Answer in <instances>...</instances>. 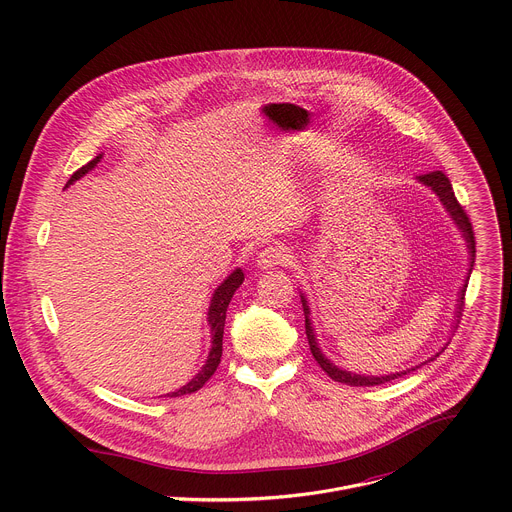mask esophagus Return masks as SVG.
Listing matches in <instances>:
<instances>
[{
	"label": "esophagus",
	"mask_w": 512,
	"mask_h": 512,
	"mask_svg": "<svg viewBox=\"0 0 512 512\" xmlns=\"http://www.w3.org/2000/svg\"><path fill=\"white\" fill-rule=\"evenodd\" d=\"M289 251L281 245H269L265 247L259 255H257V267L261 269H273V267H279V265H287L289 261Z\"/></svg>",
	"instance_id": "34e87169"
}]
</instances>
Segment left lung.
I'll return each mask as SVG.
<instances>
[{"label": "left lung", "mask_w": 512, "mask_h": 512, "mask_svg": "<svg viewBox=\"0 0 512 512\" xmlns=\"http://www.w3.org/2000/svg\"><path fill=\"white\" fill-rule=\"evenodd\" d=\"M417 180L425 186H429L437 196H440V200L444 202V206L448 208V212L452 214L454 223L460 227V231L464 233V239L468 243V249H470V271L474 267V257H476V241H474V231H472V223L470 218L464 210V206L458 202L456 194H454V188H452V182L448 180V176L440 170L435 172H429V174H421L417 176ZM466 287L462 289V296L460 300H464V294H466ZM302 306H304V314H306V336H308V344H310V350H312V356L316 358V362L322 367V371L332 379V381H338V383H344V385H350V387H375V385H383L387 381H393V379H399L403 375H407L409 371H403V373H395V375H385V377H362V375H352L348 371H342L338 369L336 364H332L324 354L322 350L318 348V342H316V336H314V330H312V322H310V308H308V302L306 298L302 296ZM462 310V308H460ZM460 314V312H458ZM437 356V354H435ZM433 360V358H431ZM417 369V367H415ZM413 369V371H415Z\"/></svg>", "instance_id": "1"}]
</instances>
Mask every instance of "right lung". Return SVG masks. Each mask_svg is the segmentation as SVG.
Masks as SVG:
<instances>
[{
	"mask_svg": "<svg viewBox=\"0 0 512 512\" xmlns=\"http://www.w3.org/2000/svg\"><path fill=\"white\" fill-rule=\"evenodd\" d=\"M101 162V156H97L95 160H91L87 166L79 168L75 174L70 176L68 184H72L75 180L83 178L89 170H93L97 164ZM66 184V186H68ZM245 279V273L241 269H235L221 285L216 287L214 296L210 300V308H208V324H210V330H212V348H210V354L206 358V364L202 367V371L188 383L184 385L182 389L174 391V393H168V397H182V395H190L198 389L204 387V383L214 375L216 367L221 364V356H223V334H225V318H227V308H229V302L233 298V294L237 291V287L243 283Z\"/></svg>",
	"mask_w": 512,
	"mask_h": 512,
	"instance_id": "add662e5",
	"label": "right lung"
}]
</instances>
